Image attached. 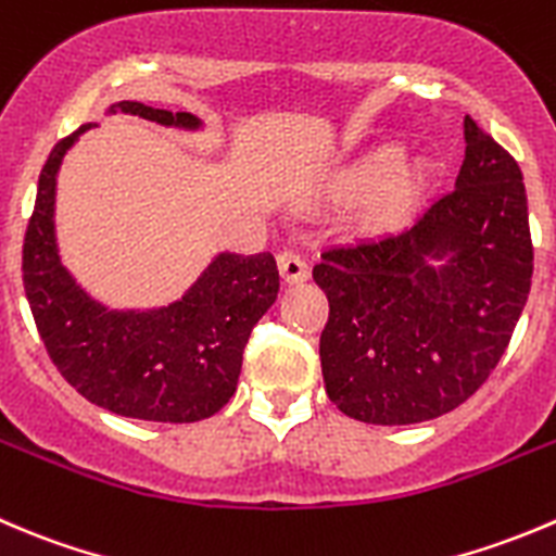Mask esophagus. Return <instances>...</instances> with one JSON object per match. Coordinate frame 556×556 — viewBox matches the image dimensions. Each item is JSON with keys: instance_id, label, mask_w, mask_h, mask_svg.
Here are the masks:
<instances>
[{"instance_id": "1", "label": "esophagus", "mask_w": 556, "mask_h": 556, "mask_svg": "<svg viewBox=\"0 0 556 556\" xmlns=\"http://www.w3.org/2000/svg\"><path fill=\"white\" fill-rule=\"evenodd\" d=\"M277 266H279V274H282L285 282H304L306 277H309V266H306L304 257L299 255V252L293 250H285L277 255Z\"/></svg>"}]
</instances>
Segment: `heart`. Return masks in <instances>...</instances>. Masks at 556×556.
Returning a JSON list of instances; mask_svg holds the SVG:
<instances>
[{"mask_svg":"<svg viewBox=\"0 0 556 556\" xmlns=\"http://www.w3.org/2000/svg\"><path fill=\"white\" fill-rule=\"evenodd\" d=\"M421 187V170L404 157H393L388 152H375L344 170L337 181V195L342 201L366 199V225H391L413 203L415 192Z\"/></svg>","mask_w":556,"mask_h":556,"instance_id":"b5f03b06","label":"heart"}]
</instances>
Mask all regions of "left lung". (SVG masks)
<instances>
[{"instance_id":"left-lung-1","label":"left lung","mask_w":556,"mask_h":556,"mask_svg":"<svg viewBox=\"0 0 556 556\" xmlns=\"http://www.w3.org/2000/svg\"><path fill=\"white\" fill-rule=\"evenodd\" d=\"M456 187L409 228L328 247L312 279L328 299L326 393L364 424L402 427L451 413L503 358L532 285L521 168L465 118ZM450 255L443 269L432 256Z\"/></svg>"}]
</instances>
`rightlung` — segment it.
Listing matches in <instances>:
<instances>
[{
	"label": "right lung",
	"instance_id": "right-lung-1",
	"mask_svg": "<svg viewBox=\"0 0 556 556\" xmlns=\"http://www.w3.org/2000/svg\"><path fill=\"white\" fill-rule=\"evenodd\" d=\"M111 111L198 127L192 113L132 100ZM89 127L94 124L62 138L40 170L21 263L35 326L53 366L97 407L141 421H201L236 393L247 339L277 301V261L271 252L219 255L185 299L154 312H111L91 301L62 266L53 239L56 170Z\"/></svg>",
	"mask_w": 556,
	"mask_h": 556
}]
</instances>
